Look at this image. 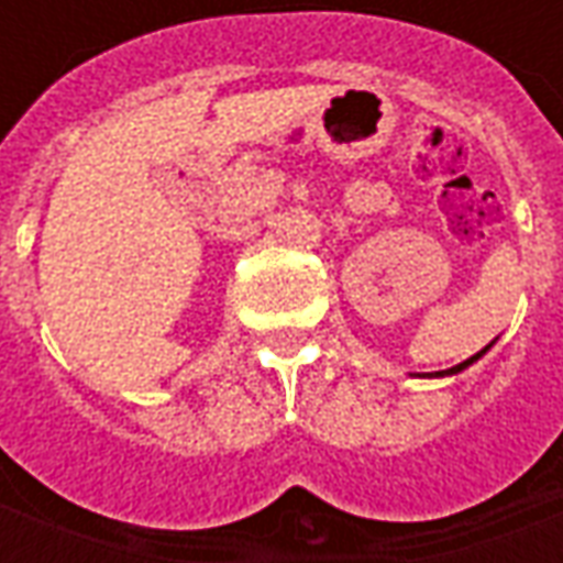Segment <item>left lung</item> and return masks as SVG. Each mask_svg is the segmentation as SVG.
Wrapping results in <instances>:
<instances>
[{
    "label": "left lung",
    "instance_id": "left-lung-1",
    "mask_svg": "<svg viewBox=\"0 0 563 563\" xmlns=\"http://www.w3.org/2000/svg\"><path fill=\"white\" fill-rule=\"evenodd\" d=\"M483 353H485V350H483ZM483 353L471 355V358H467V362H461V365L449 367V371H440V374H459V371H464V367H467V365H473V362H476V358H479V355H483Z\"/></svg>",
    "mask_w": 563,
    "mask_h": 563
}]
</instances>
